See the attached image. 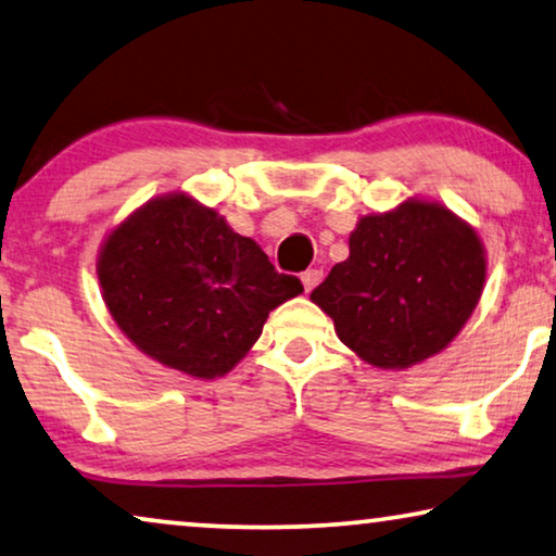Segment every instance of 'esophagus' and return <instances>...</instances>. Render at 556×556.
I'll return each mask as SVG.
<instances>
[{
    "instance_id": "34e87169",
    "label": "esophagus",
    "mask_w": 556,
    "mask_h": 556,
    "mask_svg": "<svg viewBox=\"0 0 556 556\" xmlns=\"http://www.w3.org/2000/svg\"><path fill=\"white\" fill-rule=\"evenodd\" d=\"M321 277H325V271H321V269H306V271H302V285H304V292L309 294L312 289L319 285Z\"/></svg>"
}]
</instances>
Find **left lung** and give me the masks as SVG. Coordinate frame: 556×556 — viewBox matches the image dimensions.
Listing matches in <instances>:
<instances>
[{
  "label": "left lung",
  "mask_w": 556,
  "mask_h": 556,
  "mask_svg": "<svg viewBox=\"0 0 556 556\" xmlns=\"http://www.w3.org/2000/svg\"><path fill=\"white\" fill-rule=\"evenodd\" d=\"M484 271L475 229L439 204L404 202L359 219L350 256L331 267L312 302L364 362L404 369L459 334L482 294Z\"/></svg>",
  "instance_id": "left-lung-1"
}]
</instances>
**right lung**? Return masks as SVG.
Segmentation results:
<instances>
[{"label": "right lung", "mask_w": 556, "mask_h": 556, "mask_svg": "<svg viewBox=\"0 0 556 556\" xmlns=\"http://www.w3.org/2000/svg\"><path fill=\"white\" fill-rule=\"evenodd\" d=\"M97 275L114 321L139 350L202 379L235 367L269 312L304 289L185 194L154 199L114 229Z\"/></svg>", "instance_id": "add662e5"}]
</instances>
